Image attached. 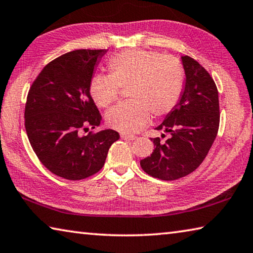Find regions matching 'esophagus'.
Returning <instances> with one entry per match:
<instances>
[{"label": "esophagus", "mask_w": 253, "mask_h": 253, "mask_svg": "<svg viewBox=\"0 0 253 253\" xmlns=\"http://www.w3.org/2000/svg\"><path fill=\"white\" fill-rule=\"evenodd\" d=\"M121 137H122L123 139H125V140H134V139H136V136H134V135L122 134V135H121Z\"/></svg>", "instance_id": "esophagus-1"}]
</instances>
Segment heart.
I'll return each instance as SVG.
<instances>
[{"instance_id":"heart-1","label":"heart","mask_w":253,"mask_h":253,"mask_svg":"<svg viewBox=\"0 0 253 253\" xmlns=\"http://www.w3.org/2000/svg\"><path fill=\"white\" fill-rule=\"evenodd\" d=\"M109 76H95L89 92L97 106L106 108L118 99L121 88H127L129 101L111 108L107 124L121 132H136L149 123L151 114L160 118L178 104L185 84L182 62L157 51L132 49L111 57Z\"/></svg>"}]
</instances>
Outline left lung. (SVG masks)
Wrapping results in <instances>:
<instances>
[{"label":"left lung","mask_w":253,"mask_h":253,"mask_svg":"<svg viewBox=\"0 0 253 253\" xmlns=\"http://www.w3.org/2000/svg\"><path fill=\"white\" fill-rule=\"evenodd\" d=\"M185 85L176 107L165 117L157 130L169 132L162 142L152 138L155 149L140 166L148 175L163 181L186 176L207 157L220 124L219 93L209 72L193 58L184 55ZM164 137L165 135H162Z\"/></svg>","instance_id":"8db88e82"}]
</instances>
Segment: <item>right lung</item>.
<instances>
[{
	"label": "right lung",
	"mask_w": 253,
	"mask_h": 253,
	"mask_svg": "<svg viewBox=\"0 0 253 253\" xmlns=\"http://www.w3.org/2000/svg\"><path fill=\"white\" fill-rule=\"evenodd\" d=\"M107 50H75L49 62L27 97L25 130L36 155L51 173L70 181L87 178L105 164L116 130L87 131L101 115L89 92L95 67Z\"/></svg>",
	"instance_id": "right-lung-1"
}]
</instances>
